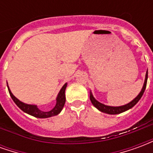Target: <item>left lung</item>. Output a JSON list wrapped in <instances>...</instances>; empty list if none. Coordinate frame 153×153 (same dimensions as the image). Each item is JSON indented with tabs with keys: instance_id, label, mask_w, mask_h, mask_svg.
I'll list each match as a JSON object with an SVG mask.
<instances>
[{
	"instance_id": "8db88e82",
	"label": "left lung",
	"mask_w": 153,
	"mask_h": 153,
	"mask_svg": "<svg viewBox=\"0 0 153 153\" xmlns=\"http://www.w3.org/2000/svg\"><path fill=\"white\" fill-rule=\"evenodd\" d=\"M147 81H148V70L146 72V75H145V80L144 83H143V86L142 88V90L140 93H138V95L134 99L132 100L130 102L127 103L125 105H123V106H106V105H104L102 103L99 102L97 100L95 99V97H93V93L90 91V101L93 104V106L96 107L97 109L99 110L100 111H102L103 113H106V114H109V115H116V114H120L122 112H125L128 110L131 109L133 106H134L140 100V98L143 96V94L144 93L145 88H146V86H147Z\"/></svg>"
}]
</instances>
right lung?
Returning a JSON list of instances; mask_svg holds the SVG:
<instances>
[{
    "mask_svg": "<svg viewBox=\"0 0 153 153\" xmlns=\"http://www.w3.org/2000/svg\"><path fill=\"white\" fill-rule=\"evenodd\" d=\"M66 87L67 83H65L64 86L60 90V92H59L56 97V106H54L53 109H51L49 111H41L38 108L37 105L27 104V103H25L21 102V101H19L17 97H15L13 95V93H11L10 88L7 85L10 95L11 97L12 100L15 102V104L19 106V108H20L24 112L27 113L28 115H33L34 117H37V118H49V117L55 116V115H57L58 114H60V111L63 109L64 106H65V92Z\"/></svg>",
    "mask_w": 153,
    "mask_h": 153,
    "instance_id": "add662e5",
    "label": "right lung"
}]
</instances>
